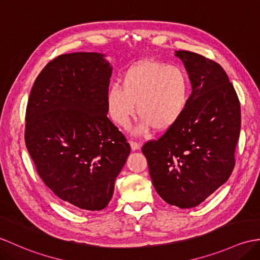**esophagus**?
Returning <instances> with one entry per match:
<instances>
[{
    "mask_svg": "<svg viewBox=\"0 0 260 260\" xmlns=\"http://www.w3.org/2000/svg\"><path fill=\"white\" fill-rule=\"evenodd\" d=\"M129 144H131L132 150H137V149H140V148H141V143L134 142V141H131V142H129Z\"/></svg>",
    "mask_w": 260,
    "mask_h": 260,
    "instance_id": "1",
    "label": "esophagus"
}]
</instances>
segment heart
<instances>
[{
    "label": "heart",
    "mask_w": 260,
    "mask_h": 260,
    "mask_svg": "<svg viewBox=\"0 0 260 260\" xmlns=\"http://www.w3.org/2000/svg\"><path fill=\"white\" fill-rule=\"evenodd\" d=\"M122 86L114 84L107 90L106 104L111 118L126 127L137 113L142 117L140 132L172 128L183 116L189 99L188 76L178 68L147 59L126 70Z\"/></svg>",
    "instance_id": "1"
}]
</instances>
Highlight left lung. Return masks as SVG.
Instances as JSON below:
<instances>
[{
  "label": "left lung",
  "mask_w": 260,
  "mask_h": 260,
  "mask_svg": "<svg viewBox=\"0 0 260 260\" xmlns=\"http://www.w3.org/2000/svg\"><path fill=\"white\" fill-rule=\"evenodd\" d=\"M192 92L183 116L142 147L153 185L164 201L192 208L225 184L235 167L240 103L226 72L212 59L177 51Z\"/></svg>",
  "instance_id": "obj_1"
}]
</instances>
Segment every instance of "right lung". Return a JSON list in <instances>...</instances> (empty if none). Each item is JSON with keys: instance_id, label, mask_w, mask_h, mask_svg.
<instances>
[{"instance_id": "right-lung-1", "label": "right lung", "mask_w": 260, "mask_h": 260, "mask_svg": "<svg viewBox=\"0 0 260 260\" xmlns=\"http://www.w3.org/2000/svg\"><path fill=\"white\" fill-rule=\"evenodd\" d=\"M111 75L103 54H63L41 71L28 98L24 138L36 172L76 209L107 206L131 153L107 117Z\"/></svg>"}]
</instances>
